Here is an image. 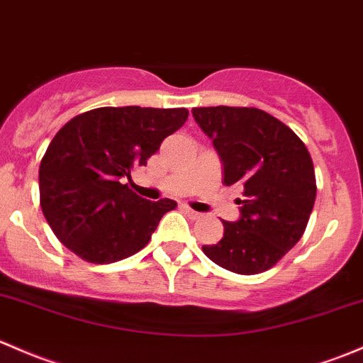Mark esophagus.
Wrapping results in <instances>:
<instances>
[{
  "instance_id": "esophagus-1",
  "label": "esophagus",
  "mask_w": 363,
  "mask_h": 363,
  "mask_svg": "<svg viewBox=\"0 0 363 363\" xmlns=\"http://www.w3.org/2000/svg\"><path fill=\"white\" fill-rule=\"evenodd\" d=\"M184 213L189 217V219H200V217H203V213L193 211V208H189V207H184Z\"/></svg>"
}]
</instances>
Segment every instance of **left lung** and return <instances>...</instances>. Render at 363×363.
Here are the masks:
<instances>
[{
  "mask_svg": "<svg viewBox=\"0 0 363 363\" xmlns=\"http://www.w3.org/2000/svg\"><path fill=\"white\" fill-rule=\"evenodd\" d=\"M224 167V184L240 182L242 217L224 220V236L205 245L211 261L238 274L273 268L303 236L316 196L315 169L303 140L255 108H194Z\"/></svg>",
  "mask_w": 363,
  "mask_h": 363,
  "instance_id": "1",
  "label": "left lung"
}]
</instances>
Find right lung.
<instances>
[{
	"label": "right lung",
	"mask_w": 363,
	"mask_h": 363,
	"mask_svg": "<svg viewBox=\"0 0 363 363\" xmlns=\"http://www.w3.org/2000/svg\"><path fill=\"white\" fill-rule=\"evenodd\" d=\"M188 114L184 108H97L55 133L40 165V203L60 243L94 264L121 261L150 243L177 203L144 200L123 181Z\"/></svg>",
	"instance_id": "obj_1"
}]
</instances>
